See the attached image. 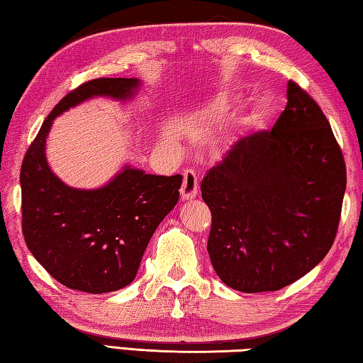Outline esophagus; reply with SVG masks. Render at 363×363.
Listing matches in <instances>:
<instances>
[{"label":"esophagus","instance_id":"obj_1","mask_svg":"<svg viewBox=\"0 0 363 363\" xmlns=\"http://www.w3.org/2000/svg\"><path fill=\"white\" fill-rule=\"evenodd\" d=\"M197 189H199V180H197V175L193 169H186L183 172V184L180 189L182 199L183 201H191L197 196Z\"/></svg>","mask_w":363,"mask_h":363}]
</instances>
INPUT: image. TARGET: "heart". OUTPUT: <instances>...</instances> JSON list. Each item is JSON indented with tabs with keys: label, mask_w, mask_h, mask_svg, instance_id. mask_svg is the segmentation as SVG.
Wrapping results in <instances>:
<instances>
[{
	"label": "heart",
	"mask_w": 363,
	"mask_h": 363,
	"mask_svg": "<svg viewBox=\"0 0 363 363\" xmlns=\"http://www.w3.org/2000/svg\"><path fill=\"white\" fill-rule=\"evenodd\" d=\"M167 139H170V140H174L175 139V131H174V129H169V131H167Z\"/></svg>",
	"instance_id": "obj_1"
}]
</instances>
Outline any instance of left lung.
I'll use <instances>...</instances> for the list:
<instances>
[{
    "label": "left lung",
    "mask_w": 363,
    "mask_h": 363,
    "mask_svg": "<svg viewBox=\"0 0 363 363\" xmlns=\"http://www.w3.org/2000/svg\"><path fill=\"white\" fill-rule=\"evenodd\" d=\"M201 189L211 211L207 250L221 281L246 294L278 291L332 248L346 164L318 102L289 80L273 128L232 143Z\"/></svg>",
    "instance_id": "1"
}]
</instances>
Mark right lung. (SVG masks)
Listing matches in <instances>:
<instances>
[{
  "label": "right lung",
  "instance_id": "obj_1",
  "mask_svg": "<svg viewBox=\"0 0 363 363\" xmlns=\"http://www.w3.org/2000/svg\"><path fill=\"white\" fill-rule=\"evenodd\" d=\"M138 79L85 82L53 107L25 153L20 170L22 230L38 262L66 288L104 294L138 275L156 228L179 202L182 175L125 167L99 189L69 188L45 160V139L60 113L94 96L131 98Z\"/></svg>",
  "mask_w": 363,
  "mask_h": 363
}]
</instances>
